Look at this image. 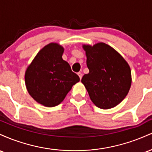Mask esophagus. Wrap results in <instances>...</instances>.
Segmentation results:
<instances>
[{"mask_svg": "<svg viewBox=\"0 0 152 152\" xmlns=\"http://www.w3.org/2000/svg\"><path fill=\"white\" fill-rule=\"evenodd\" d=\"M78 76H79V78H80V79H81V78H82V73L81 72H78Z\"/></svg>", "mask_w": 152, "mask_h": 152, "instance_id": "obj_1", "label": "esophagus"}]
</instances>
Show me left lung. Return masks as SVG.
I'll return each instance as SVG.
<instances>
[{"instance_id": "8db88e82", "label": "left lung", "mask_w": 152, "mask_h": 152, "mask_svg": "<svg viewBox=\"0 0 152 152\" xmlns=\"http://www.w3.org/2000/svg\"><path fill=\"white\" fill-rule=\"evenodd\" d=\"M89 73L84 74V84L91 100L97 107L109 109L126 96L132 83L129 66L114 48L104 43L83 46Z\"/></svg>"}]
</instances>
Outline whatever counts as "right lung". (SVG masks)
<instances>
[{
  "mask_svg": "<svg viewBox=\"0 0 152 152\" xmlns=\"http://www.w3.org/2000/svg\"><path fill=\"white\" fill-rule=\"evenodd\" d=\"M64 48L50 43L38 52L25 75L26 88L31 96L48 107L57 106L64 100L78 76L63 60Z\"/></svg>",
  "mask_w": 152,
  "mask_h": 152,
  "instance_id": "obj_1",
  "label": "right lung"
}]
</instances>
